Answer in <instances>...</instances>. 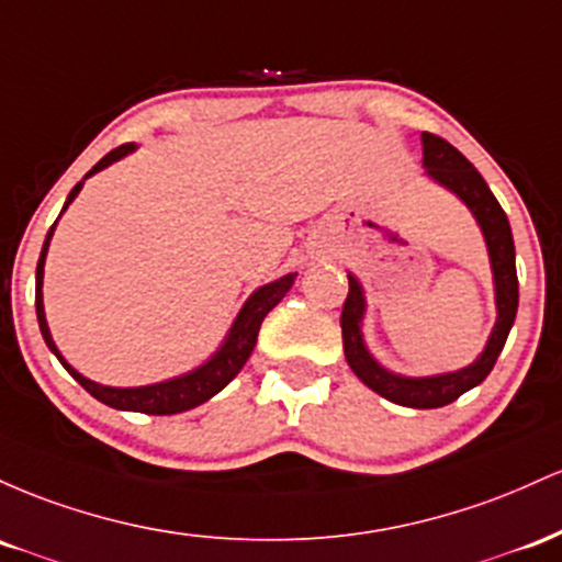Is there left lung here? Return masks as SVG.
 Masks as SVG:
<instances>
[{"mask_svg": "<svg viewBox=\"0 0 562 562\" xmlns=\"http://www.w3.org/2000/svg\"><path fill=\"white\" fill-rule=\"evenodd\" d=\"M422 154H425V169L435 182L449 188L459 199L468 204V210L475 214L477 225H481L485 236V247H488L491 270H494V286H496V324L491 331L485 350L481 352L475 363L468 369L451 371V374H435V376H401L387 371L384 366L374 361L363 345L361 321L366 313V300L361 283L352 273H348L350 292L342 305V345L345 358H348L350 369L366 387L380 393L382 398L398 403L408 408H440L449 406L462 393L481 384L494 369L496 358L507 342V334L515 324V313H518V273H515V241L513 231H509V220L496 201L491 188L485 186L472 164L446 143L443 137L432 135V132H422Z\"/></svg>", "mask_w": 562, "mask_h": 562, "instance_id": "1", "label": "left lung"}]
</instances>
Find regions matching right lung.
<instances>
[{
  "mask_svg": "<svg viewBox=\"0 0 562 562\" xmlns=\"http://www.w3.org/2000/svg\"><path fill=\"white\" fill-rule=\"evenodd\" d=\"M132 150H135V145L132 143H124V145H119V148H113L111 154H105L103 159L94 164L90 172L85 175V180L90 178V175L100 172V169L109 167V164L119 161L122 156L132 154ZM85 180H79L77 186H74V191L68 193V201H66V206H63V212H66L68 204L79 196ZM55 223H58V220H55ZM53 231H55V225L47 231L40 262H36V318H40L42 337H44V342H47V348L58 356V361L66 366L68 374H71L74 380H77L81 387L92 395V398H98L100 403H105V406H111V408H122V412H140V414H156V417H167V414H180V412H188V408H196V406H201V403L210 401L212 395H217L220 390H223L225 384H228L233 376L244 369V363H247V358L251 356V350H255V345H257V334H260L262 318L273 311L276 305H279V302L283 300V294L292 289L294 279H297V273H289V276H281L279 281H270V283H265V286L257 289V292L247 300V305L241 307V313L236 315V321H233L223 348L214 352L210 361L201 363L199 369L188 371V374H182V376H175V380H167L159 384H145V387H105V384H98V382L87 380V376H81L79 371L60 356V350L55 348V342H53V334H49L47 318H44L42 279H44V257H47Z\"/></svg>",
  "mask_w": 562,
  "mask_h": 562,
  "instance_id": "add662e5",
  "label": "right lung"
}]
</instances>
